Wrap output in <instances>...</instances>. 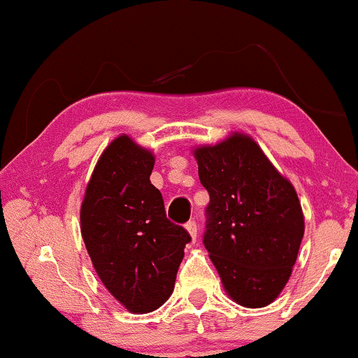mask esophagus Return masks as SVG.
<instances>
[{"instance_id":"1","label":"esophagus","mask_w":358,"mask_h":358,"mask_svg":"<svg viewBox=\"0 0 358 358\" xmlns=\"http://www.w3.org/2000/svg\"><path fill=\"white\" fill-rule=\"evenodd\" d=\"M185 229H187L190 238H192L195 241V239H197V223H195L194 220H190V222L185 223Z\"/></svg>"}]
</instances>
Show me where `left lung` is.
<instances>
[{"instance_id":"obj_1","label":"left lung","mask_w":358,"mask_h":358,"mask_svg":"<svg viewBox=\"0 0 358 358\" xmlns=\"http://www.w3.org/2000/svg\"><path fill=\"white\" fill-rule=\"evenodd\" d=\"M194 156L210 195L203 244L224 290L246 308L271 305L292 275L305 233L295 187L244 134L200 146Z\"/></svg>"}]
</instances>
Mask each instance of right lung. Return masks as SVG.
I'll return each instance as SVG.
<instances>
[{"instance_id":"add662e5","label":"right lung","mask_w":358,"mask_h":358,"mask_svg":"<svg viewBox=\"0 0 358 358\" xmlns=\"http://www.w3.org/2000/svg\"><path fill=\"white\" fill-rule=\"evenodd\" d=\"M151 151L120 135L104 150L81 203V234L101 282L131 313L158 310L174 290L190 234L166 218L151 184Z\"/></svg>"}]
</instances>
